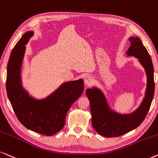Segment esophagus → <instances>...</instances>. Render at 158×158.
Masks as SVG:
<instances>
[{
  "label": "esophagus",
  "mask_w": 158,
  "mask_h": 158,
  "mask_svg": "<svg viewBox=\"0 0 158 158\" xmlns=\"http://www.w3.org/2000/svg\"><path fill=\"white\" fill-rule=\"evenodd\" d=\"M92 81H93V78L90 76V75H88V76H86L84 77V83H85V84H86V85L88 86L91 85L92 83Z\"/></svg>",
  "instance_id": "esophagus-1"
}]
</instances>
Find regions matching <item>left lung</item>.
I'll return each mask as SVG.
<instances>
[{
  "instance_id": "1",
  "label": "left lung",
  "mask_w": 158,
  "mask_h": 158,
  "mask_svg": "<svg viewBox=\"0 0 158 158\" xmlns=\"http://www.w3.org/2000/svg\"><path fill=\"white\" fill-rule=\"evenodd\" d=\"M129 41L131 46L127 51V55L138 59L147 75L145 95L140 106L130 114H122L111 110L99 89L93 87L86 91L90 102L93 127L97 133L106 137L121 136L140 125L150 110L154 96V69L150 54L139 38L132 36Z\"/></svg>"
}]
</instances>
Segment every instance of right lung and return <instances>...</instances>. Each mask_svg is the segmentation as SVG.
Listing matches in <instances>:
<instances>
[{
  "label": "right lung",
  "instance_id": "obj_1",
  "mask_svg": "<svg viewBox=\"0 0 158 158\" xmlns=\"http://www.w3.org/2000/svg\"><path fill=\"white\" fill-rule=\"evenodd\" d=\"M33 35V31L25 33L13 48L7 66L6 91L20 123L28 130L51 136L64 127L68 110L83 93L84 80L64 82L44 99L31 97L22 86L21 70L26 45Z\"/></svg>",
  "mask_w": 158,
  "mask_h": 158
}]
</instances>
